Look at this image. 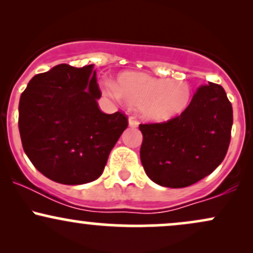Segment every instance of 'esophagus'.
Segmentation results:
<instances>
[{"label": "esophagus", "mask_w": 253, "mask_h": 253, "mask_svg": "<svg viewBox=\"0 0 253 253\" xmlns=\"http://www.w3.org/2000/svg\"><path fill=\"white\" fill-rule=\"evenodd\" d=\"M128 125H129V127H132V128H136V127H138L139 123H138V121L135 120L134 118H129V120H128Z\"/></svg>", "instance_id": "34e87169"}]
</instances>
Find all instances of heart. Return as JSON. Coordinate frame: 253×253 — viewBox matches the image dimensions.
<instances>
[{"instance_id":"b5f03b06","label":"heart","mask_w":253,"mask_h":253,"mask_svg":"<svg viewBox=\"0 0 253 253\" xmlns=\"http://www.w3.org/2000/svg\"><path fill=\"white\" fill-rule=\"evenodd\" d=\"M109 92L132 106H138L140 117L152 123H163L177 117L190 100L189 85L183 81L164 80L141 74L126 72Z\"/></svg>"}]
</instances>
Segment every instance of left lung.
I'll list each match as a JSON object with an SVG mask.
<instances>
[{
    "label": "left lung",
    "mask_w": 253,
    "mask_h": 253,
    "mask_svg": "<svg viewBox=\"0 0 253 253\" xmlns=\"http://www.w3.org/2000/svg\"><path fill=\"white\" fill-rule=\"evenodd\" d=\"M232 124V104L222 86L201 85L179 117L139 126L145 172L162 187L184 188L199 182L225 158Z\"/></svg>",
    "instance_id": "obj_1"
}]
</instances>
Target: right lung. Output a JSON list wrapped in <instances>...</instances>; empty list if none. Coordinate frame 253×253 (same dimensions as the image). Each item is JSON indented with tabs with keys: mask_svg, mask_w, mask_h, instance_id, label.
Here are the masks:
<instances>
[{
	"mask_svg": "<svg viewBox=\"0 0 253 253\" xmlns=\"http://www.w3.org/2000/svg\"><path fill=\"white\" fill-rule=\"evenodd\" d=\"M100 97L92 64H60L30 81L20 97L19 130L25 153L43 176L77 185L102 175L128 121L120 112H101Z\"/></svg>",
	"mask_w": 253,
	"mask_h": 253,
	"instance_id": "add662e5",
	"label": "right lung"
}]
</instances>
